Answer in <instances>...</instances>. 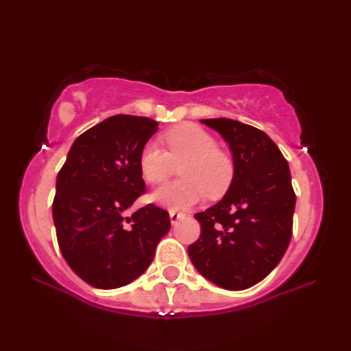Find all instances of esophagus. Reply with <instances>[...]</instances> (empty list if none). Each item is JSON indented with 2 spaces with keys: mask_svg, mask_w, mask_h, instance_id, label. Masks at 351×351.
Here are the masks:
<instances>
[{
  "mask_svg": "<svg viewBox=\"0 0 351 351\" xmlns=\"http://www.w3.org/2000/svg\"><path fill=\"white\" fill-rule=\"evenodd\" d=\"M184 217L182 212H178V210H170V221L171 224H176L178 219H181Z\"/></svg>",
  "mask_w": 351,
  "mask_h": 351,
  "instance_id": "34e87169",
  "label": "esophagus"
}]
</instances>
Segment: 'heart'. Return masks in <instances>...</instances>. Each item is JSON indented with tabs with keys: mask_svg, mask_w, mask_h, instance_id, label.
I'll list each match as a JSON object with an SVG mask.
<instances>
[{
	"mask_svg": "<svg viewBox=\"0 0 351 351\" xmlns=\"http://www.w3.org/2000/svg\"><path fill=\"white\" fill-rule=\"evenodd\" d=\"M169 152L156 142H147L139 154V167L148 184H161L175 173L176 165L186 181L170 182L158 189L152 199L169 209H187L206 197L218 198L234 180V161L218 148V142L193 123L169 130L164 134Z\"/></svg>",
	"mask_w": 351,
	"mask_h": 351,
	"instance_id": "b5f03b06",
	"label": "heart"
}]
</instances>
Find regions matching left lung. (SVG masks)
<instances>
[{"label":"left lung","mask_w":351,"mask_h":351,"mask_svg":"<svg viewBox=\"0 0 351 351\" xmlns=\"http://www.w3.org/2000/svg\"><path fill=\"white\" fill-rule=\"evenodd\" d=\"M223 136L234 158V180L215 206L195 215L199 239L189 257L207 280L240 291L276 268L293 235L295 193L288 161L268 134L232 119H203Z\"/></svg>","instance_id":"1"}]
</instances>
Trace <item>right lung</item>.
<instances>
[{"instance_id":"right-lung-1","label":"right lung","mask_w":351,"mask_h":351,"mask_svg":"<svg viewBox=\"0 0 351 351\" xmlns=\"http://www.w3.org/2000/svg\"><path fill=\"white\" fill-rule=\"evenodd\" d=\"M156 130L158 122L148 117L105 119L74 141L57 175L52 217L58 247L94 288L132 283L170 230L169 212L154 204L125 215L145 193L139 154Z\"/></svg>"}]
</instances>
